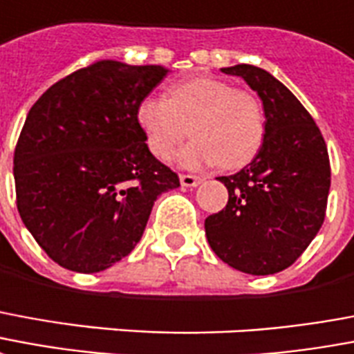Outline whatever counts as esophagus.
Segmentation results:
<instances>
[{
	"label": "esophagus",
	"instance_id": "esophagus-1",
	"mask_svg": "<svg viewBox=\"0 0 354 354\" xmlns=\"http://www.w3.org/2000/svg\"><path fill=\"white\" fill-rule=\"evenodd\" d=\"M203 176H195V174H180V182L184 187H197L198 184H203Z\"/></svg>",
	"mask_w": 354,
	"mask_h": 354
}]
</instances>
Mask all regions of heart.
<instances>
[{"label":"heart","mask_w":354,"mask_h":354,"mask_svg":"<svg viewBox=\"0 0 354 354\" xmlns=\"http://www.w3.org/2000/svg\"><path fill=\"white\" fill-rule=\"evenodd\" d=\"M137 122L148 148L159 159L174 153L191 125L195 140L178 153V163L185 169L243 167L255 157L264 138V111L257 95L212 77L174 84L169 99H142Z\"/></svg>","instance_id":"b5f03b06"}]
</instances>
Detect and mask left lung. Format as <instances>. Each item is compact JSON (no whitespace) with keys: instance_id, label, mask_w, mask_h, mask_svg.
Returning <instances> with one entry per match:
<instances>
[{"instance_id":"8db88e82","label":"left lung","mask_w":354,"mask_h":354,"mask_svg":"<svg viewBox=\"0 0 354 354\" xmlns=\"http://www.w3.org/2000/svg\"><path fill=\"white\" fill-rule=\"evenodd\" d=\"M257 91L264 140L250 165L219 176L229 191L223 210L204 221L208 243L232 268L268 276L289 268L321 229L330 189V161L321 131L302 103L268 71L223 67Z\"/></svg>"}]
</instances>
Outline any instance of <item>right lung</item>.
<instances>
[{
  "label": "right lung",
  "mask_w": 354,
  "mask_h": 354,
  "mask_svg": "<svg viewBox=\"0 0 354 354\" xmlns=\"http://www.w3.org/2000/svg\"><path fill=\"white\" fill-rule=\"evenodd\" d=\"M169 69L101 59L50 86L15 150L26 229L67 270L93 274L135 250L156 198L180 187L157 161L137 109Z\"/></svg>",
  "instance_id": "obj_1"
}]
</instances>
